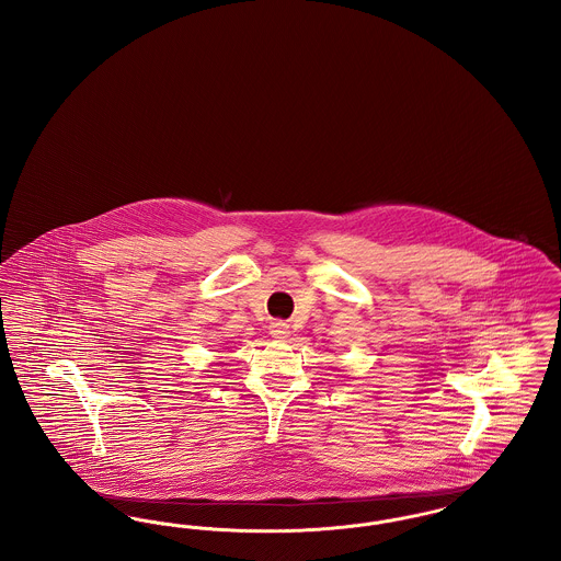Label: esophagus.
<instances>
[{
	"label": "esophagus",
	"instance_id": "1",
	"mask_svg": "<svg viewBox=\"0 0 561 561\" xmlns=\"http://www.w3.org/2000/svg\"><path fill=\"white\" fill-rule=\"evenodd\" d=\"M288 334H290V325L288 323H284V321H273L271 323V336L273 339L284 341V339H288Z\"/></svg>",
	"mask_w": 561,
	"mask_h": 561
}]
</instances>
